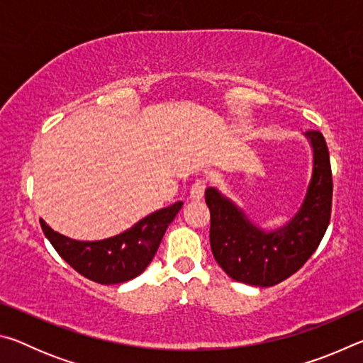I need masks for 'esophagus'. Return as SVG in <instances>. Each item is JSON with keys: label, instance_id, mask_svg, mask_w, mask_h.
<instances>
[{"label": "esophagus", "instance_id": "34e87169", "mask_svg": "<svg viewBox=\"0 0 363 363\" xmlns=\"http://www.w3.org/2000/svg\"><path fill=\"white\" fill-rule=\"evenodd\" d=\"M206 184L203 179H196L192 186H190V199L192 200H201L205 195Z\"/></svg>", "mask_w": 363, "mask_h": 363}]
</instances>
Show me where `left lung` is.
I'll return each instance as SVG.
<instances>
[{
  "instance_id": "1",
  "label": "left lung",
  "mask_w": 363,
  "mask_h": 363,
  "mask_svg": "<svg viewBox=\"0 0 363 363\" xmlns=\"http://www.w3.org/2000/svg\"><path fill=\"white\" fill-rule=\"evenodd\" d=\"M304 136L314 152L312 177L298 213L279 229H259L218 189H206L211 251L230 279L255 286L277 285L298 272L320 245L333 199L330 153L322 133L307 131Z\"/></svg>"
}]
</instances>
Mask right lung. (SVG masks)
Returning <instances> with one entry per match:
<instances>
[{
    "instance_id": "add662e5",
    "label": "right lung",
    "mask_w": 363,
    "mask_h": 363,
    "mask_svg": "<svg viewBox=\"0 0 363 363\" xmlns=\"http://www.w3.org/2000/svg\"><path fill=\"white\" fill-rule=\"evenodd\" d=\"M182 205V201H176L140 219L131 229L97 242L73 240L54 232L43 219L40 224L54 250L78 274L96 284L115 285L144 272Z\"/></svg>"
}]
</instances>
